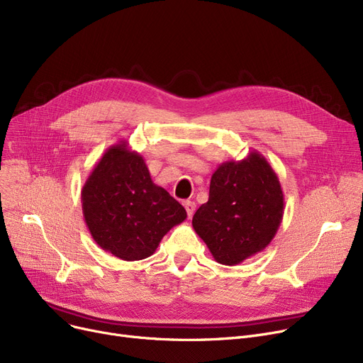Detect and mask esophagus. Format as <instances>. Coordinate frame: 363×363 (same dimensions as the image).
I'll list each match as a JSON object with an SVG mask.
<instances>
[{
  "instance_id": "34e87169",
  "label": "esophagus",
  "mask_w": 363,
  "mask_h": 363,
  "mask_svg": "<svg viewBox=\"0 0 363 363\" xmlns=\"http://www.w3.org/2000/svg\"><path fill=\"white\" fill-rule=\"evenodd\" d=\"M184 207H185V211H186L188 218H191V216L194 215V212H196V203H194V201H189V200H186V201L184 203Z\"/></svg>"
}]
</instances>
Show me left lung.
Returning <instances> with one entry per match:
<instances>
[{
    "label": "left lung",
    "mask_w": 363,
    "mask_h": 363,
    "mask_svg": "<svg viewBox=\"0 0 363 363\" xmlns=\"http://www.w3.org/2000/svg\"><path fill=\"white\" fill-rule=\"evenodd\" d=\"M284 215V194L272 166L257 151L218 166L208 200L193 218V228L216 262L234 266L263 252Z\"/></svg>",
    "instance_id": "left-lung-1"
}]
</instances>
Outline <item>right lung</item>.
Returning <instances> with one entry per match:
<instances>
[{
    "label": "right lung",
    "instance_id": "1",
    "mask_svg": "<svg viewBox=\"0 0 363 363\" xmlns=\"http://www.w3.org/2000/svg\"><path fill=\"white\" fill-rule=\"evenodd\" d=\"M81 200L94 241L128 262L151 256L170 228L186 219L185 208L152 182L143 156L126 141L104 152L84 184Z\"/></svg>",
    "mask_w": 363,
    "mask_h": 363
}]
</instances>
